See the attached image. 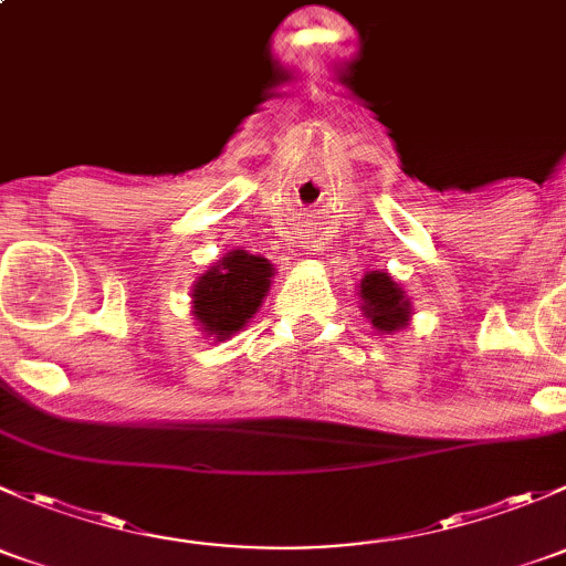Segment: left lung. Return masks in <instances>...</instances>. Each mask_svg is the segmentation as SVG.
I'll list each match as a JSON object with an SVG mask.
<instances>
[{
  "label": "left lung",
  "mask_w": 566,
  "mask_h": 566,
  "mask_svg": "<svg viewBox=\"0 0 566 566\" xmlns=\"http://www.w3.org/2000/svg\"><path fill=\"white\" fill-rule=\"evenodd\" d=\"M358 298H361L364 317L373 323L378 334L408 328L410 317H413V304L386 271L364 273L361 284H358Z\"/></svg>",
  "instance_id": "8db88e82"
}]
</instances>
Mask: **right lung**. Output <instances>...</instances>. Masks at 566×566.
Masks as SVG:
<instances>
[{"instance_id": "obj_1", "label": "right lung", "mask_w": 566, "mask_h": 566, "mask_svg": "<svg viewBox=\"0 0 566 566\" xmlns=\"http://www.w3.org/2000/svg\"><path fill=\"white\" fill-rule=\"evenodd\" d=\"M273 265L247 249L227 251L191 287V315L205 336L224 342L247 328L271 290Z\"/></svg>"}]
</instances>
